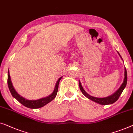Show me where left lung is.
I'll list each match as a JSON object with an SVG mask.
<instances>
[{
    "label": "left lung",
    "mask_w": 133,
    "mask_h": 133,
    "mask_svg": "<svg viewBox=\"0 0 133 133\" xmlns=\"http://www.w3.org/2000/svg\"><path fill=\"white\" fill-rule=\"evenodd\" d=\"M119 55H120V54H119ZM127 83V72L126 69L125 68L124 80H123L122 84L121 85L120 88H119V89L117 90L116 91L114 94L111 95V96L106 97V98H96V97L91 96H90V95H89V94H88V93H86L85 91L84 90V89L83 88V86L81 85V83H80V81H79V88H80V90H81V92L83 93V94L84 95V96L87 97V98L90 99V100L93 101H94L95 102H96V103H98V104H101V105L111 104H113L114 102H115L116 101L119 99V96H121V93H122L123 89H124L125 87H126Z\"/></svg>",
    "instance_id": "8db88e82"
}]
</instances>
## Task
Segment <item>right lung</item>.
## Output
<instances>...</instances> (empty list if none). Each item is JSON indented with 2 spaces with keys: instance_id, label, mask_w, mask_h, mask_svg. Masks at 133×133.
Returning a JSON list of instances; mask_svg holds the SVG:
<instances>
[{
  "instance_id": "right-lung-1",
  "label": "right lung",
  "mask_w": 133,
  "mask_h": 133,
  "mask_svg": "<svg viewBox=\"0 0 133 133\" xmlns=\"http://www.w3.org/2000/svg\"><path fill=\"white\" fill-rule=\"evenodd\" d=\"M62 77L59 78L58 80L57 83H56L55 89L53 91V93L51 95L46 98L40 99L37 100H28L26 99L25 98H23V97L20 96L17 93V91L15 90V89L13 87V85L12 84L11 81V78L10 75V72H8V85L9 89H10V92L11 93V95H12V96L14 98H16L18 102H20L22 105H23L24 106L28 108H41L42 107H43L48 103H49L50 101H52L54 98H55L57 96L58 90V85L59 81H60Z\"/></svg>"
}]
</instances>
